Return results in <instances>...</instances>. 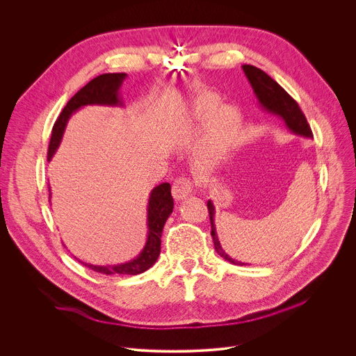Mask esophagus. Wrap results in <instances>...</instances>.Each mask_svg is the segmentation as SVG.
I'll list each match as a JSON object with an SVG mask.
<instances>
[{
	"mask_svg": "<svg viewBox=\"0 0 356 356\" xmlns=\"http://www.w3.org/2000/svg\"><path fill=\"white\" fill-rule=\"evenodd\" d=\"M193 191V181L187 177H179L172 186V194L176 200L186 198Z\"/></svg>",
	"mask_w": 356,
	"mask_h": 356,
	"instance_id": "esophagus-1",
	"label": "esophagus"
}]
</instances>
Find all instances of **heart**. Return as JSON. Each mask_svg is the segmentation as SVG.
Here are the masks:
<instances>
[{"mask_svg": "<svg viewBox=\"0 0 356 356\" xmlns=\"http://www.w3.org/2000/svg\"><path fill=\"white\" fill-rule=\"evenodd\" d=\"M193 117L198 121H207V128L200 143L201 158L217 162L225 158L236 146L242 120L232 107H220L218 98L211 92L200 94L191 107Z\"/></svg>", "mask_w": 356, "mask_h": 356, "instance_id": "b5f03b06", "label": "heart"}]
</instances>
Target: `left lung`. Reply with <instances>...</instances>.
Listing matches in <instances>:
<instances>
[{
    "label": "left lung",
    "mask_w": 356,
    "mask_h": 356,
    "mask_svg": "<svg viewBox=\"0 0 356 356\" xmlns=\"http://www.w3.org/2000/svg\"><path fill=\"white\" fill-rule=\"evenodd\" d=\"M242 70L248 79V81L252 86L253 92H255L259 106L262 110L277 115L280 120L284 121L286 127L296 135L302 136V138H313L312 128L304 117L302 111L300 110L298 104L296 101L286 92V90L279 86L270 76H268L264 70L250 66V65H243ZM207 207L210 213V222H211V235L214 241V246L218 255L224 258L225 261L231 262L232 265H245L239 261L232 259L229 255H227V252L222 249L218 236H217V229L214 224V216H216V207L213 204V201H207Z\"/></svg>",
    "instance_id": "left-lung-1"
}]
</instances>
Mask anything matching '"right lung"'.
<instances>
[{
    "mask_svg": "<svg viewBox=\"0 0 356 356\" xmlns=\"http://www.w3.org/2000/svg\"><path fill=\"white\" fill-rule=\"evenodd\" d=\"M127 79L125 73H106L97 76L90 83H87L81 90H79L66 104L59 118L56 120L52 136H50L47 161L54 158L56 150L60 146L67 121L70 117L86 106H108V107H122V98L120 97V88ZM50 190V188H49ZM52 194H49V198ZM173 211V197L170 193V184L162 183L150 191L147 200V238L143 249L139 255L129 262L118 265H91L81 262L84 266L94 272L103 275H139L155 265L161 255V238L166 220Z\"/></svg>",
    "mask_w": 356,
    "mask_h": 356,
    "instance_id": "right-lung-1",
    "label": "right lung"
}]
</instances>
